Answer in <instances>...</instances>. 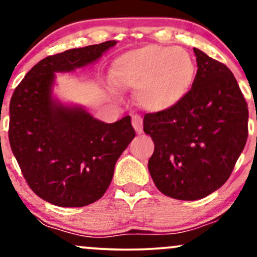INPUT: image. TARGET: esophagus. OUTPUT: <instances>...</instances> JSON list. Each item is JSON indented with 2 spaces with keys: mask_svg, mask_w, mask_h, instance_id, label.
Returning <instances> with one entry per match:
<instances>
[{
  "mask_svg": "<svg viewBox=\"0 0 257 257\" xmlns=\"http://www.w3.org/2000/svg\"><path fill=\"white\" fill-rule=\"evenodd\" d=\"M132 124H133V126H134V129H135V131H137L138 133L143 132V118H141L140 116H138V114H135V116H133Z\"/></svg>",
  "mask_w": 257,
  "mask_h": 257,
  "instance_id": "esophagus-1",
  "label": "esophagus"
}]
</instances>
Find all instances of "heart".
<instances>
[{
  "label": "heart",
  "mask_w": 257,
  "mask_h": 257,
  "mask_svg": "<svg viewBox=\"0 0 257 257\" xmlns=\"http://www.w3.org/2000/svg\"><path fill=\"white\" fill-rule=\"evenodd\" d=\"M197 67L181 47L150 44L116 59L112 69L114 83L137 89V100L149 111H166L181 102L196 79Z\"/></svg>",
  "instance_id": "heart-1"
}]
</instances>
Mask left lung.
I'll return each mask as SVG.
<instances>
[{"instance_id": "8db88e82", "label": "left lung", "mask_w": 257, "mask_h": 257, "mask_svg": "<svg viewBox=\"0 0 257 257\" xmlns=\"http://www.w3.org/2000/svg\"><path fill=\"white\" fill-rule=\"evenodd\" d=\"M196 79L187 96L144 117L155 151L149 170L162 193L180 200L204 198L228 180L246 144L249 111L225 64L193 48Z\"/></svg>"}]
</instances>
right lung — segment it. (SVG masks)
I'll list each match as a JSON object with an SVG mask.
<instances>
[{
  "label": "right lung",
  "instance_id": "obj_1",
  "mask_svg": "<svg viewBox=\"0 0 257 257\" xmlns=\"http://www.w3.org/2000/svg\"><path fill=\"white\" fill-rule=\"evenodd\" d=\"M116 41L75 48L42 59L12 95L10 138L23 176L40 198L58 206H84L101 198L114 166L135 138L131 116L107 123L82 108L53 101L54 72L95 61Z\"/></svg>",
  "mask_w": 257,
  "mask_h": 257
}]
</instances>
